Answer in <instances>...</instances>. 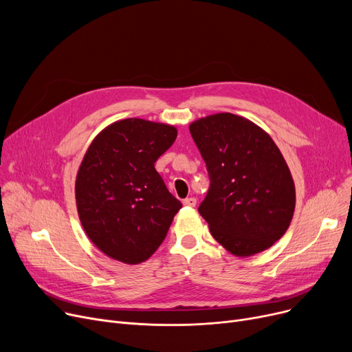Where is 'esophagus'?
Wrapping results in <instances>:
<instances>
[{"mask_svg": "<svg viewBox=\"0 0 352 352\" xmlns=\"http://www.w3.org/2000/svg\"><path fill=\"white\" fill-rule=\"evenodd\" d=\"M182 204L184 206H187V207H195L197 206V199L194 198V197H190V198H186L182 201Z\"/></svg>", "mask_w": 352, "mask_h": 352, "instance_id": "1", "label": "esophagus"}]
</instances>
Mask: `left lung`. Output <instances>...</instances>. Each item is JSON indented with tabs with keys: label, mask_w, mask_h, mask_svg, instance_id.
<instances>
[{
	"label": "left lung",
	"mask_w": 352,
	"mask_h": 352,
	"mask_svg": "<svg viewBox=\"0 0 352 352\" xmlns=\"http://www.w3.org/2000/svg\"><path fill=\"white\" fill-rule=\"evenodd\" d=\"M190 133L210 177L198 211L212 236L238 256L270 248L295 208L294 181L278 146L264 129L230 113L201 118Z\"/></svg>",
	"instance_id": "left-lung-1"
}]
</instances>
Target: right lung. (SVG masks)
<instances>
[{
  "mask_svg": "<svg viewBox=\"0 0 352 352\" xmlns=\"http://www.w3.org/2000/svg\"><path fill=\"white\" fill-rule=\"evenodd\" d=\"M175 138L171 125L128 118L107 126L85 153L76 181L78 215L88 238L114 260L150 258L182 207L154 165Z\"/></svg>",
  "mask_w": 352,
  "mask_h": 352,
  "instance_id": "add662e5",
  "label": "right lung"
}]
</instances>
